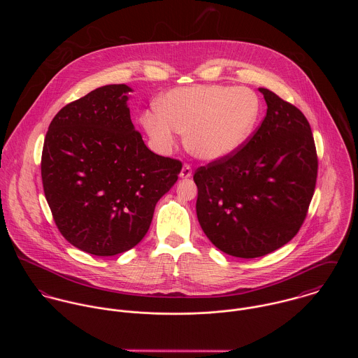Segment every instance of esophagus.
<instances>
[{
	"mask_svg": "<svg viewBox=\"0 0 358 358\" xmlns=\"http://www.w3.org/2000/svg\"><path fill=\"white\" fill-rule=\"evenodd\" d=\"M182 179H189L192 178V166L189 164H185L182 171H180V175H179Z\"/></svg>",
	"mask_w": 358,
	"mask_h": 358,
	"instance_id": "obj_1",
	"label": "esophagus"
}]
</instances>
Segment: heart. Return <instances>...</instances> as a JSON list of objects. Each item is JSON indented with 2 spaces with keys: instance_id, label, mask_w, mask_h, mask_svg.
<instances>
[{
  "instance_id": "b5f03b06",
  "label": "heart",
  "mask_w": 358,
  "mask_h": 358,
  "mask_svg": "<svg viewBox=\"0 0 358 358\" xmlns=\"http://www.w3.org/2000/svg\"><path fill=\"white\" fill-rule=\"evenodd\" d=\"M259 114L260 101L248 88L194 85L169 91L158 103V115L143 117V127L161 152L172 148L175 132L186 131L190 153L216 161L247 142Z\"/></svg>"
}]
</instances>
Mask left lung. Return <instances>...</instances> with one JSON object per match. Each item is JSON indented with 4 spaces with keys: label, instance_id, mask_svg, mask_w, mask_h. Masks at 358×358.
Returning <instances> with one entry per match:
<instances>
[{
    "label": "left lung",
    "instance_id": "left-lung-1",
    "mask_svg": "<svg viewBox=\"0 0 358 358\" xmlns=\"http://www.w3.org/2000/svg\"><path fill=\"white\" fill-rule=\"evenodd\" d=\"M267 111L254 136L236 153L194 173L197 217L222 252L267 255L299 231L317 179V153L303 113L259 88Z\"/></svg>",
    "mask_w": 358,
    "mask_h": 358
}]
</instances>
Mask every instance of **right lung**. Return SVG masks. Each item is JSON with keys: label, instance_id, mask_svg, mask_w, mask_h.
<instances>
[{"label": "right lung", "instance_id": "obj_1", "mask_svg": "<svg viewBox=\"0 0 358 358\" xmlns=\"http://www.w3.org/2000/svg\"><path fill=\"white\" fill-rule=\"evenodd\" d=\"M132 88L113 84L64 106L48 128L41 176L62 236L76 248L113 256L148 233L158 200L182 162L153 153L131 121Z\"/></svg>", "mask_w": 358, "mask_h": 358}]
</instances>
